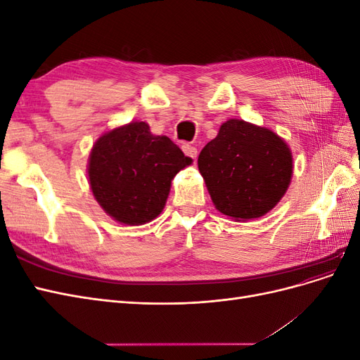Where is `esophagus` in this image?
I'll list each match as a JSON object with an SVG mask.
<instances>
[{"label":"esophagus","mask_w":360,"mask_h":360,"mask_svg":"<svg viewBox=\"0 0 360 360\" xmlns=\"http://www.w3.org/2000/svg\"><path fill=\"white\" fill-rule=\"evenodd\" d=\"M181 148H183V151H184V155L189 156V158H192L193 160L197 159V156H198V150H197V147L189 146V144H184Z\"/></svg>","instance_id":"1"}]
</instances>
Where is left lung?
<instances>
[{"label":"left lung","instance_id":"1","mask_svg":"<svg viewBox=\"0 0 360 360\" xmlns=\"http://www.w3.org/2000/svg\"><path fill=\"white\" fill-rule=\"evenodd\" d=\"M198 168L216 209L236 221H249L284 197L292 156L274 130L233 118L201 150Z\"/></svg>","mask_w":360,"mask_h":360}]
</instances>
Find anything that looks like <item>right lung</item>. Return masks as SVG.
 I'll return each mask as SVG.
<instances>
[{"label": "right lung", "instance_id": "add662e5", "mask_svg": "<svg viewBox=\"0 0 360 360\" xmlns=\"http://www.w3.org/2000/svg\"><path fill=\"white\" fill-rule=\"evenodd\" d=\"M192 159L146 122L115 127L96 141L89 180L96 201L112 219L143 225L160 214L176 174Z\"/></svg>", "mask_w": 360, "mask_h": 360}]
</instances>
